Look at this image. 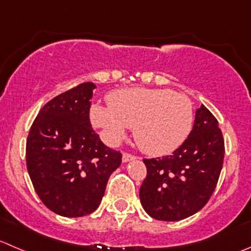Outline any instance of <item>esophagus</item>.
<instances>
[{
    "instance_id": "1",
    "label": "esophagus",
    "mask_w": 251,
    "mask_h": 251,
    "mask_svg": "<svg viewBox=\"0 0 251 251\" xmlns=\"http://www.w3.org/2000/svg\"><path fill=\"white\" fill-rule=\"evenodd\" d=\"M136 155H133V154H131V153H127V152H125L123 154V162L124 163H126V162H130V160H133V159H136Z\"/></svg>"
}]
</instances>
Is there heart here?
<instances>
[{
  "instance_id": "b5f03b06",
  "label": "heart",
  "mask_w": 251,
  "mask_h": 251,
  "mask_svg": "<svg viewBox=\"0 0 251 251\" xmlns=\"http://www.w3.org/2000/svg\"><path fill=\"white\" fill-rule=\"evenodd\" d=\"M109 108L94 105L91 119L110 141L133 127V137L143 152L163 155L176 150L190 133L193 103L185 94L170 89L131 88L111 93Z\"/></svg>"
}]
</instances>
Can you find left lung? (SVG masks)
Returning <instances> with one entry per match:
<instances>
[{
	"mask_svg": "<svg viewBox=\"0 0 251 251\" xmlns=\"http://www.w3.org/2000/svg\"><path fill=\"white\" fill-rule=\"evenodd\" d=\"M225 158L217 119L201 105L191 132L173 154L143 159L147 175L140 200L151 217L180 221L200 211L212 196Z\"/></svg>",
	"mask_w": 251,
	"mask_h": 251,
	"instance_id": "obj_1",
	"label": "left lung"
}]
</instances>
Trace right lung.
Masks as SVG:
<instances>
[{
    "label": "right lung",
    "instance_id": "right-lung-1",
    "mask_svg": "<svg viewBox=\"0 0 251 251\" xmlns=\"http://www.w3.org/2000/svg\"><path fill=\"white\" fill-rule=\"evenodd\" d=\"M96 84H78L40 109L26 138V168L44 205L64 217H83L100 205L120 151L106 147L89 120Z\"/></svg>",
    "mask_w": 251,
    "mask_h": 251
}]
</instances>
